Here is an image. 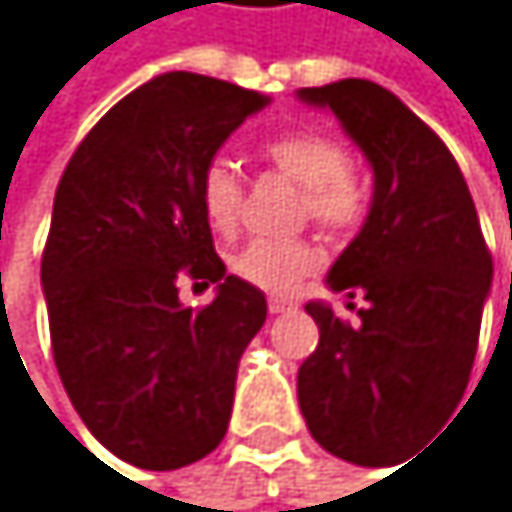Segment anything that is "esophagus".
Returning <instances> with one entry per match:
<instances>
[{
    "instance_id": "esophagus-1",
    "label": "esophagus",
    "mask_w": 512,
    "mask_h": 512,
    "mask_svg": "<svg viewBox=\"0 0 512 512\" xmlns=\"http://www.w3.org/2000/svg\"><path fill=\"white\" fill-rule=\"evenodd\" d=\"M294 306H297L294 297H285V294H270V300H267V309H270L273 315L288 312V309H294Z\"/></svg>"
}]
</instances>
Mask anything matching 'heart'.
Masks as SVG:
<instances>
[{"mask_svg": "<svg viewBox=\"0 0 512 512\" xmlns=\"http://www.w3.org/2000/svg\"><path fill=\"white\" fill-rule=\"evenodd\" d=\"M261 157L285 178L303 188V212L315 224L334 233H346L364 218V188L349 169L346 148L318 130H291L270 139ZM200 209L215 233H233L242 212V178L236 166L215 157L200 175ZM321 254L306 239H251L233 258L230 270L264 291H291L306 273H312Z\"/></svg>", "mask_w": 512, "mask_h": 512, "instance_id": "obj_1", "label": "heart"}]
</instances>
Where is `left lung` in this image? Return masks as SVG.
Listing matches in <instances>:
<instances>
[{
    "instance_id": "obj_1",
    "label": "left lung",
    "mask_w": 512,
    "mask_h": 512,
    "mask_svg": "<svg viewBox=\"0 0 512 512\" xmlns=\"http://www.w3.org/2000/svg\"><path fill=\"white\" fill-rule=\"evenodd\" d=\"M297 96L331 108L373 166L367 221L327 273L331 291L364 294L367 306L361 324H349L306 303L318 346L300 364L297 400L327 452L373 467L458 407L492 254L455 157L391 90L343 78Z\"/></svg>"
}]
</instances>
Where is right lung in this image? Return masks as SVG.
I'll return each instance as SVG.
<instances>
[{
  "mask_svg": "<svg viewBox=\"0 0 512 512\" xmlns=\"http://www.w3.org/2000/svg\"><path fill=\"white\" fill-rule=\"evenodd\" d=\"M267 102L209 75H157L108 108L57 185L42 254L57 373L90 434L136 467L194 464L227 434L267 300L215 254L200 175ZM185 275L219 285L209 307L180 306Z\"/></svg>",
  "mask_w": 512,
  "mask_h": 512,
  "instance_id": "1",
  "label": "right lung"
}]
</instances>
